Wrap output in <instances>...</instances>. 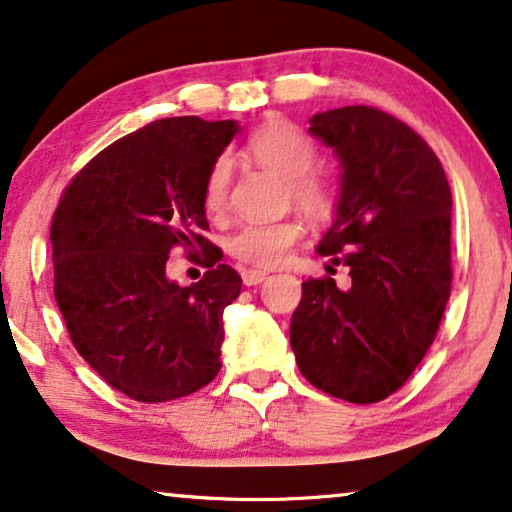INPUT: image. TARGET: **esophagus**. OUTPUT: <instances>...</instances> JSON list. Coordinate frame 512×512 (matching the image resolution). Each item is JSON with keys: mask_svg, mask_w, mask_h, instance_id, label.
Masks as SVG:
<instances>
[{"mask_svg": "<svg viewBox=\"0 0 512 512\" xmlns=\"http://www.w3.org/2000/svg\"><path fill=\"white\" fill-rule=\"evenodd\" d=\"M266 276H269V273H266V271L248 269V271H243V282H246L248 287H255V285H262V282L266 280Z\"/></svg>", "mask_w": 512, "mask_h": 512, "instance_id": "34e87169", "label": "esophagus"}]
</instances>
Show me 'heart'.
Instances as JSON below:
<instances>
[{
    "label": "heart",
    "instance_id": "b5f03b06",
    "mask_svg": "<svg viewBox=\"0 0 512 512\" xmlns=\"http://www.w3.org/2000/svg\"><path fill=\"white\" fill-rule=\"evenodd\" d=\"M246 154L257 165L280 174L287 179L289 193L296 207H301L308 216L322 218L333 209V190L326 179L315 170L319 151L308 133L285 119H271L248 137ZM230 160L218 158L204 179V209L209 213H220L227 204L230 193ZM303 236V225L299 220H269V223H248L227 241L230 253L243 264L271 269L287 259L294 243Z\"/></svg>",
    "mask_w": 512,
    "mask_h": 512
}]
</instances>
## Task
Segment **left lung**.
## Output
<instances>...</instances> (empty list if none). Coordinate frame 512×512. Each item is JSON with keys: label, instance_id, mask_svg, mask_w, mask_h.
Segmentation results:
<instances>
[{"label": "left lung", "instance_id": "obj_1", "mask_svg": "<svg viewBox=\"0 0 512 512\" xmlns=\"http://www.w3.org/2000/svg\"><path fill=\"white\" fill-rule=\"evenodd\" d=\"M308 131L342 167L317 253L352 282L305 280L289 342L312 386L372 404L411 377L439 331L453 278L451 186L423 137L377 108L317 112Z\"/></svg>", "mask_w": 512, "mask_h": 512}]
</instances>
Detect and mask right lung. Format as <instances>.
<instances>
[{"mask_svg":"<svg viewBox=\"0 0 512 512\" xmlns=\"http://www.w3.org/2000/svg\"><path fill=\"white\" fill-rule=\"evenodd\" d=\"M236 131L232 119L151 121L91 158L52 218L55 299L68 335L131 400H177L220 372L223 310L241 294V276L202 236V193ZM174 245L208 253L200 283L166 278Z\"/></svg>","mask_w":512,"mask_h":512,"instance_id":"add662e5","label":"right lung"}]
</instances>
